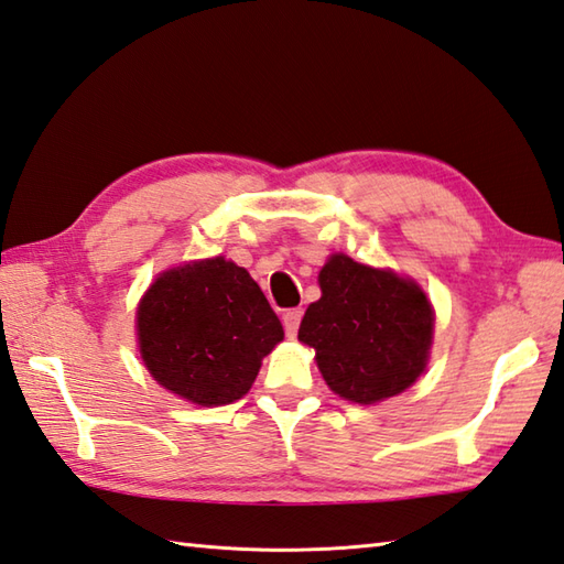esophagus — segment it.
Instances as JSON below:
<instances>
[{
    "label": "esophagus",
    "instance_id": "esophagus-1",
    "mask_svg": "<svg viewBox=\"0 0 564 564\" xmlns=\"http://www.w3.org/2000/svg\"><path fill=\"white\" fill-rule=\"evenodd\" d=\"M301 319H303V311H301V307H293V311H285V313H283L285 335L295 337V335H297V327H301Z\"/></svg>",
    "mask_w": 564,
    "mask_h": 564
}]
</instances>
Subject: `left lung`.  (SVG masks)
<instances>
[{"instance_id":"8db88e82","label":"left lung","mask_w":564,"mask_h":564,"mask_svg":"<svg viewBox=\"0 0 564 564\" xmlns=\"http://www.w3.org/2000/svg\"><path fill=\"white\" fill-rule=\"evenodd\" d=\"M319 291L297 339L315 349L329 389L347 401L377 403L415 383L435 317L413 281L335 253L319 271Z\"/></svg>"}]
</instances>
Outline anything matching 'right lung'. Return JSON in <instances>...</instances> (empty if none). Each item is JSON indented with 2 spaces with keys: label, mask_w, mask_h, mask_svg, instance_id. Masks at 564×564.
<instances>
[{
  "label": "right lung",
  "mask_w": 564,
  "mask_h": 564,
  "mask_svg": "<svg viewBox=\"0 0 564 564\" xmlns=\"http://www.w3.org/2000/svg\"><path fill=\"white\" fill-rule=\"evenodd\" d=\"M137 329L151 377L207 408L241 399L283 339L267 295L223 257L159 275L139 305Z\"/></svg>",
  "instance_id": "1"
}]
</instances>
